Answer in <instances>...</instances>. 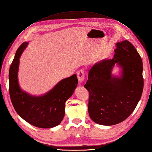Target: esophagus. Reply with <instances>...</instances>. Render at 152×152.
Returning <instances> with one entry per match:
<instances>
[{
  "label": "esophagus",
  "mask_w": 152,
  "mask_h": 152,
  "mask_svg": "<svg viewBox=\"0 0 152 152\" xmlns=\"http://www.w3.org/2000/svg\"><path fill=\"white\" fill-rule=\"evenodd\" d=\"M77 79L80 83H83L84 80V71L83 69H80L77 73Z\"/></svg>",
  "instance_id": "1"
}]
</instances>
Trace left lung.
<instances>
[{
  "instance_id": "8db88e82",
  "label": "left lung",
  "mask_w": 152,
  "mask_h": 152,
  "mask_svg": "<svg viewBox=\"0 0 152 152\" xmlns=\"http://www.w3.org/2000/svg\"><path fill=\"white\" fill-rule=\"evenodd\" d=\"M115 64L122 69L120 77L111 72ZM142 61L128 40L116 43L112 59L97 62L90 69L84 87L89 91L88 113L95 123L112 126L130 115L142 94Z\"/></svg>"
}]
</instances>
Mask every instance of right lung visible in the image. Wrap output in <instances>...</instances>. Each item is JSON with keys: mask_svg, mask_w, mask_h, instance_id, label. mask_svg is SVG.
Wrapping results in <instances>:
<instances>
[{"mask_svg": "<svg viewBox=\"0 0 152 152\" xmlns=\"http://www.w3.org/2000/svg\"><path fill=\"white\" fill-rule=\"evenodd\" d=\"M28 43L18 48L9 72V91L16 112L28 123L40 128H53L61 123L65 114L66 101L78 84L76 74L61 80L46 94L33 96L20 89L18 81L19 58Z\"/></svg>", "mask_w": 152, "mask_h": 152, "instance_id": "obj_1", "label": "right lung"}]
</instances>
